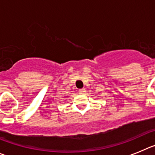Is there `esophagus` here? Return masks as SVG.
Here are the masks:
<instances>
[{"instance_id":"34e87169","label":"esophagus","mask_w":155,"mask_h":155,"mask_svg":"<svg viewBox=\"0 0 155 155\" xmlns=\"http://www.w3.org/2000/svg\"><path fill=\"white\" fill-rule=\"evenodd\" d=\"M85 92H86L85 89H80V90H79V93L80 94H83V93H85Z\"/></svg>"}]
</instances>
